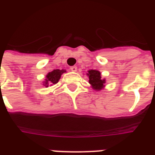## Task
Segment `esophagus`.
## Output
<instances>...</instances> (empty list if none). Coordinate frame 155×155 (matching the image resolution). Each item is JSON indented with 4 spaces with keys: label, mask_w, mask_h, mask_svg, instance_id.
I'll use <instances>...</instances> for the list:
<instances>
[{
    "label": "esophagus",
    "mask_w": 155,
    "mask_h": 155,
    "mask_svg": "<svg viewBox=\"0 0 155 155\" xmlns=\"http://www.w3.org/2000/svg\"><path fill=\"white\" fill-rule=\"evenodd\" d=\"M71 71H73V72H75V71H77V68L75 67V66H73V67H71Z\"/></svg>",
    "instance_id": "34e87169"
}]
</instances>
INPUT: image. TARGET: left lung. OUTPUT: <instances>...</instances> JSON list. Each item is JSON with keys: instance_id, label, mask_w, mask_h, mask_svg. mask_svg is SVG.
<instances>
[{"instance_id": "obj_1", "label": "left lung", "mask_w": 155, "mask_h": 155, "mask_svg": "<svg viewBox=\"0 0 155 155\" xmlns=\"http://www.w3.org/2000/svg\"><path fill=\"white\" fill-rule=\"evenodd\" d=\"M86 75L88 76V82L92 89L100 91L105 87V79H102L101 73L97 70H88Z\"/></svg>"}]
</instances>
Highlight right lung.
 <instances>
[{
  "mask_svg": "<svg viewBox=\"0 0 155 155\" xmlns=\"http://www.w3.org/2000/svg\"><path fill=\"white\" fill-rule=\"evenodd\" d=\"M65 72L66 70H63V69H62V70L55 69V70H53L52 71H50L46 75V79L42 82V85L47 87L49 85L52 86L53 84H55L58 82V80H60L61 75Z\"/></svg>",
  "mask_w": 155,
  "mask_h": 155,
  "instance_id": "obj_1",
  "label": "right lung"
}]
</instances>
